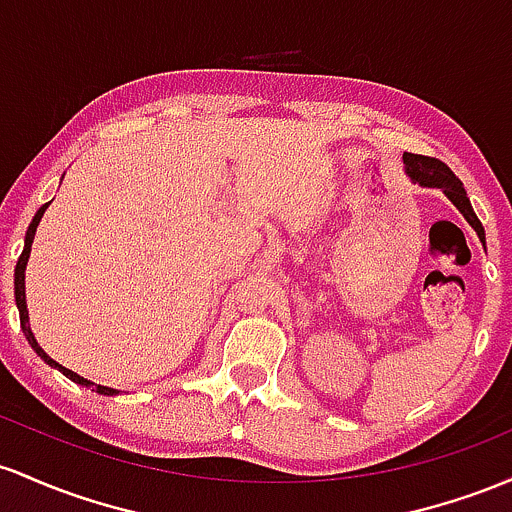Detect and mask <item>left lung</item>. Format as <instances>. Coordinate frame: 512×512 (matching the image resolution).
I'll return each mask as SVG.
<instances>
[{
    "label": "left lung",
    "instance_id": "8db88e82",
    "mask_svg": "<svg viewBox=\"0 0 512 512\" xmlns=\"http://www.w3.org/2000/svg\"><path fill=\"white\" fill-rule=\"evenodd\" d=\"M404 164H406V174H409L416 183H421V186L426 188H442V193L457 205V210L462 212L464 220L476 229L479 239L484 241V227H481L479 217L474 215L472 203H469L462 181L452 174L450 166L442 164L440 159L435 157H423V154H411V152L404 154Z\"/></svg>",
    "mask_w": 512,
    "mask_h": 512
}]
</instances>
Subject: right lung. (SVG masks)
I'll use <instances>...</instances> for the list:
<instances>
[{
    "label": "right lung",
    "mask_w": 512,
    "mask_h": 512,
    "mask_svg": "<svg viewBox=\"0 0 512 512\" xmlns=\"http://www.w3.org/2000/svg\"><path fill=\"white\" fill-rule=\"evenodd\" d=\"M45 208H48V203L43 205V208H40L38 212H36V217H33V222H31V227H28V232H26V246H24V254L19 256V263H16V273H14V290H16V307H19V317H21V329H24V333H26V338H28V343H31V348L36 350V353L40 355V358L45 360V363H48L50 367H57V370L62 372V375H67L70 377L72 382H77V384H86V387H96V392L99 394H106V396H113V394H118L116 389H111V387H101V384H94V382H89V380H84V377H79L77 372H72V370H67V367H62L60 363H55L53 358H50L48 353H45L43 348L38 346V341H36V336H33V331H31V326H28V309H26V263H28V254H31V244H33V234H36V227H38V222H40V217H43V212H45Z\"/></svg>",
    "instance_id": "right-lung-1"
}]
</instances>
